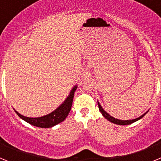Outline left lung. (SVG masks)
<instances>
[{"instance_id":"8db88e82","label":"left lung","mask_w":161,"mask_h":161,"mask_svg":"<svg viewBox=\"0 0 161 161\" xmlns=\"http://www.w3.org/2000/svg\"><path fill=\"white\" fill-rule=\"evenodd\" d=\"M98 107H99V110H100L101 113L102 114V115H103L104 117L106 118L107 120H109V122H111V123H114V124H118V125H129V124H131V123H135V122H136V121L139 120L140 119H142V118L146 114H147V112L145 114H143V115H141L140 117L137 118V119H132V120H119V119H115V118L112 117V116H110V115L108 113H106L105 110H104L103 109H102V107L101 106L100 103L98 102Z\"/></svg>"}]
</instances>
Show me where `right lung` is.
Returning <instances> with one entry per match:
<instances>
[{
  "label": "right lung",
  "instance_id": "right-lung-1",
  "mask_svg": "<svg viewBox=\"0 0 161 161\" xmlns=\"http://www.w3.org/2000/svg\"><path fill=\"white\" fill-rule=\"evenodd\" d=\"M76 88H77V86H74V88H72V89L71 90L70 94L68 95V97L66 98V100L63 102V104H61L60 106H59L57 109L54 110L53 112H52V113H50L49 114H47L45 116L39 118H29L25 117V116L22 115L18 112H17L16 110H15V112L21 119H23L25 122H27L30 124L33 125V126H38V127H42V128L52 127L55 125L59 124L61 122H63L68 115L71 110V108H72L74 93H75Z\"/></svg>",
  "mask_w": 161,
  "mask_h": 161
}]
</instances>
